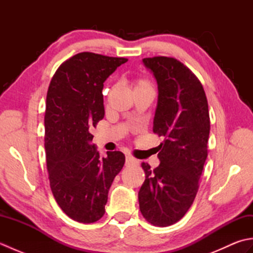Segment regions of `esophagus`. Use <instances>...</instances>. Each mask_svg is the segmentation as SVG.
Here are the masks:
<instances>
[{"label":"esophagus","mask_w":253,"mask_h":253,"mask_svg":"<svg viewBox=\"0 0 253 253\" xmlns=\"http://www.w3.org/2000/svg\"><path fill=\"white\" fill-rule=\"evenodd\" d=\"M138 163H139L138 161H137L135 158L130 157V155H127V157H126V165H127V166H129V165H137Z\"/></svg>","instance_id":"obj_1"}]
</instances>
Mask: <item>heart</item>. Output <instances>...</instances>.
I'll return each mask as SVG.
<instances>
[{
    "mask_svg": "<svg viewBox=\"0 0 253 253\" xmlns=\"http://www.w3.org/2000/svg\"><path fill=\"white\" fill-rule=\"evenodd\" d=\"M135 89H140V88H152L151 84H150L149 80L144 79V78H138L135 80Z\"/></svg>",
    "mask_w": 253,
    "mask_h": 253,
    "instance_id": "obj_1",
    "label": "heart"
}]
</instances>
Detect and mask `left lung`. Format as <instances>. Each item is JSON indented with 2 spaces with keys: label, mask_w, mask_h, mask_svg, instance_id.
Segmentation results:
<instances>
[{
  "label": "left lung",
  "mask_w": 253,
  "mask_h": 253,
  "mask_svg": "<svg viewBox=\"0 0 253 253\" xmlns=\"http://www.w3.org/2000/svg\"><path fill=\"white\" fill-rule=\"evenodd\" d=\"M158 82L159 100L153 132L164 137L160 165L141 166L146 179L138 193L143 217L159 227L173 225L195 200L208 157L210 115L200 80L174 57L143 58Z\"/></svg>",
  "instance_id": "8db88e82"
}]
</instances>
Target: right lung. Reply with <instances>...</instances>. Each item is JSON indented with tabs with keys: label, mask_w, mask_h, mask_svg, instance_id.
Here are the masks:
<instances>
[{
	"label": "right lung",
	"mask_w": 253,
	"mask_h": 253,
	"mask_svg": "<svg viewBox=\"0 0 253 253\" xmlns=\"http://www.w3.org/2000/svg\"><path fill=\"white\" fill-rule=\"evenodd\" d=\"M125 57L82 52L62 63L46 94L44 148L50 187L67 216L94 223L104 215L107 193L125 163L121 151L101 158L91 129L104 117L103 83Z\"/></svg>",
	"instance_id": "add662e5"
}]
</instances>
